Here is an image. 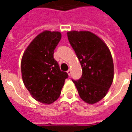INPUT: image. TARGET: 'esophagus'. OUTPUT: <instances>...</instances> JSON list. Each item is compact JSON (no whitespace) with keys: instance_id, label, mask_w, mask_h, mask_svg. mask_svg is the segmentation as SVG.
Segmentation results:
<instances>
[{"instance_id":"34e87169","label":"esophagus","mask_w":132,"mask_h":132,"mask_svg":"<svg viewBox=\"0 0 132 132\" xmlns=\"http://www.w3.org/2000/svg\"><path fill=\"white\" fill-rule=\"evenodd\" d=\"M67 73H68V75H69V76H70V75L71 74V70L69 69V71H67Z\"/></svg>"}]
</instances>
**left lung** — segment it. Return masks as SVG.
Listing matches in <instances>:
<instances>
[{
    "label": "left lung",
    "mask_w": 132,
    "mask_h": 132,
    "mask_svg": "<svg viewBox=\"0 0 132 132\" xmlns=\"http://www.w3.org/2000/svg\"><path fill=\"white\" fill-rule=\"evenodd\" d=\"M67 36L79 60L83 74L73 80L79 96L93 105L108 94L114 78V63L104 41L89 31H69Z\"/></svg>",
    "instance_id": "8db88e82"
}]
</instances>
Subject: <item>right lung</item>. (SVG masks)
<instances>
[{
	"mask_svg": "<svg viewBox=\"0 0 132 132\" xmlns=\"http://www.w3.org/2000/svg\"><path fill=\"white\" fill-rule=\"evenodd\" d=\"M61 34L44 30L32 39L23 53L21 61L22 81L31 96L44 105L59 97L67 73L61 71L54 52Z\"/></svg>",
	"mask_w": 132,
	"mask_h": 132,
	"instance_id": "obj_1",
	"label": "right lung"
}]
</instances>
